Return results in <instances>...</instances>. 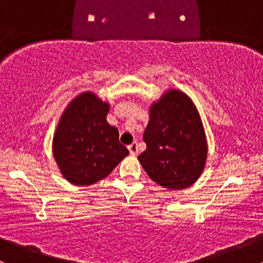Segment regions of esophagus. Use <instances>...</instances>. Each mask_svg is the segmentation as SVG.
<instances>
[{
    "label": "esophagus",
    "mask_w": 263,
    "mask_h": 263,
    "mask_svg": "<svg viewBox=\"0 0 263 263\" xmlns=\"http://www.w3.org/2000/svg\"><path fill=\"white\" fill-rule=\"evenodd\" d=\"M129 152H130V154L133 156H135V154L138 153V151H139V144H138V142H133L128 147Z\"/></svg>",
    "instance_id": "1"
}]
</instances>
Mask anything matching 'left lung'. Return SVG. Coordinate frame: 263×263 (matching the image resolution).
Masks as SVG:
<instances>
[{
  "instance_id": "1",
  "label": "left lung",
  "mask_w": 263,
  "mask_h": 263,
  "mask_svg": "<svg viewBox=\"0 0 263 263\" xmlns=\"http://www.w3.org/2000/svg\"><path fill=\"white\" fill-rule=\"evenodd\" d=\"M147 149L138 159L158 185L170 190L190 187L201 176L208 156L199 111L182 91L168 90L149 109L143 134Z\"/></svg>"
}]
</instances>
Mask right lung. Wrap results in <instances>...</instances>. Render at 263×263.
<instances>
[{"mask_svg": "<svg viewBox=\"0 0 263 263\" xmlns=\"http://www.w3.org/2000/svg\"><path fill=\"white\" fill-rule=\"evenodd\" d=\"M109 104L92 92L72 100L59 119L53 156L61 173L76 186H88L107 177L129 154L119 132L106 120Z\"/></svg>", "mask_w": 263, "mask_h": 263, "instance_id": "obj_1", "label": "right lung"}]
</instances>
